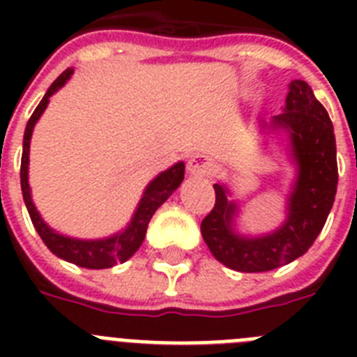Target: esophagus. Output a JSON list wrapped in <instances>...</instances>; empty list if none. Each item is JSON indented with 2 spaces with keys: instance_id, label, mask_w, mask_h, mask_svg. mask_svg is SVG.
Returning <instances> with one entry per match:
<instances>
[{
  "instance_id": "34e87169",
  "label": "esophagus",
  "mask_w": 357,
  "mask_h": 357,
  "mask_svg": "<svg viewBox=\"0 0 357 357\" xmlns=\"http://www.w3.org/2000/svg\"><path fill=\"white\" fill-rule=\"evenodd\" d=\"M188 169L191 175H209L213 166H211V162L204 155H195L188 162Z\"/></svg>"
}]
</instances>
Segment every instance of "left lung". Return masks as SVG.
I'll return each instance as SVG.
<instances>
[{
	"instance_id": "left-lung-1",
	"label": "left lung",
	"mask_w": 357,
	"mask_h": 357,
	"mask_svg": "<svg viewBox=\"0 0 357 357\" xmlns=\"http://www.w3.org/2000/svg\"><path fill=\"white\" fill-rule=\"evenodd\" d=\"M288 128L298 164V178L289 197L288 220L273 234L239 238L230 230L236 206L227 202V189L214 184L216 202L202 220V236L220 263L238 272H270L291 263L311 248L326 225L338 185L336 139L326 107L304 80H293L284 112L273 118Z\"/></svg>"
}]
</instances>
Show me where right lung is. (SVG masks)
Segmentation results:
<instances>
[{
  "instance_id": "1",
  "label": "right lung",
  "mask_w": 357,
  "mask_h": 357,
  "mask_svg": "<svg viewBox=\"0 0 357 357\" xmlns=\"http://www.w3.org/2000/svg\"><path fill=\"white\" fill-rule=\"evenodd\" d=\"M71 75V68H68L62 75H59V78L50 85L48 93L44 94V98L40 100L37 109L33 110V114L28 119L23 139V157H21V189H23V198L24 204H26L28 213H30L31 223H33V227L39 232L44 245L55 255L69 261V263L77 264V266L100 270V268H110L118 263H125L141 247V243L144 241V236H146L148 223H150L151 216L157 211V207L162 206L164 202L168 200L169 195L184 181V162L175 164L173 168L160 173L155 181L150 182V185L144 191L143 198H141L139 207H137L134 218H132L130 225L121 234H116L107 239H100V241H80V239L66 238V236L53 232L43 222V218L39 216V213L36 211V206H33V202H31L30 185H28V151H30L31 132H33L37 119L40 118V114H43L46 105H48L50 96L55 91L61 89Z\"/></svg>"
}]
</instances>
